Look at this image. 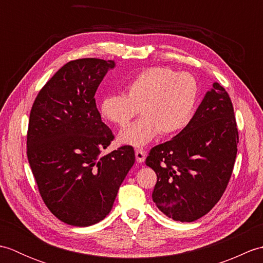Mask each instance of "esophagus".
Returning a JSON list of instances; mask_svg holds the SVG:
<instances>
[{"label":"esophagus","instance_id":"esophagus-1","mask_svg":"<svg viewBox=\"0 0 263 263\" xmlns=\"http://www.w3.org/2000/svg\"><path fill=\"white\" fill-rule=\"evenodd\" d=\"M136 158L138 163H142L146 159V152L143 149H136Z\"/></svg>","mask_w":263,"mask_h":263}]
</instances>
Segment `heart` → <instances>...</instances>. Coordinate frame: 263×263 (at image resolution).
<instances>
[{"instance_id":"b5f03b06","label":"heart","mask_w":263,"mask_h":263,"mask_svg":"<svg viewBox=\"0 0 263 263\" xmlns=\"http://www.w3.org/2000/svg\"><path fill=\"white\" fill-rule=\"evenodd\" d=\"M194 77L167 66L143 70L127 83L126 93L107 95L99 110L106 120L125 126L139 113L142 117L120 133V141L142 147L161 135H172L187 125L198 102Z\"/></svg>"}]
</instances>
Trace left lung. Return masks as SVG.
Here are the masks:
<instances>
[{"mask_svg": "<svg viewBox=\"0 0 263 263\" xmlns=\"http://www.w3.org/2000/svg\"><path fill=\"white\" fill-rule=\"evenodd\" d=\"M237 143L232 100L215 82L189 124L150 150L146 164L157 174L153 200L158 209L182 222L208 214L230 182Z\"/></svg>", "mask_w": 263, "mask_h": 263, "instance_id": "8db88e82", "label": "left lung"}]
</instances>
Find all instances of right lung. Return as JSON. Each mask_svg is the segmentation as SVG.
Segmentation results:
<instances>
[{"instance_id": "add662e5", "label": "right lung", "mask_w": 263, "mask_h": 263, "mask_svg": "<svg viewBox=\"0 0 263 263\" xmlns=\"http://www.w3.org/2000/svg\"><path fill=\"white\" fill-rule=\"evenodd\" d=\"M114 66L111 60L70 61L30 110L27 156L38 191L49 211L72 226L97 224L109 214L136 160L131 146L100 156L114 135L102 122L95 93Z\"/></svg>"}]
</instances>
